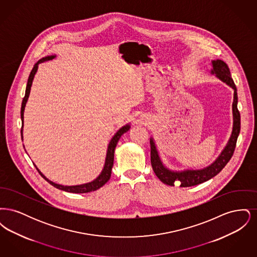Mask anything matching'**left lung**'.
Instances as JSON below:
<instances>
[{
	"label": "left lung",
	"mask_w": 257,
	"mask_h": 257,
	"mask_svg": "<svg viewBox=\"0 0 257 257\" xmlns=\"http://www.w3.org/2000/svg\"><path fill=\"white\" fill-rule=\"evenodd\" d=\"M212 69L211 74H214L221 82L225 83L234 90L232 103L233 125L232 132L226 146L222 149L218 158L206 168L200 170H185V171H171L168 169L160 158L159 152L155 145L154 139H150V153H151V166L156 176L164 184L174 186L175 183H180V187H191L203 183L213 178L220 172L232 157L236 142L240 133L241 117L237 108L238 95L237 88L233 82L231 74L227 64L220 60L211 61Z\"/></svg>",
	"instance_id": "1"
}]
</instances>
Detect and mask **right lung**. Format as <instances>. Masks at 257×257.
Here are the masks:
<instances>
[{
  "label": "right lung",
  "instance_id": "obj_1",
  "mask_svg": "<svg viewBox=\"0 0 257 257\" xmlns=\"http://www.w3.org/2000/svg\"><path fill=\"white\" fill-rule=\"evenodd\" d=\"M54 58H56V55H52V56H47L45 58H42L41 60L37 61V63L34 65V68L32 69L31 74L29 76L28 79V83H27V86H26V91H25V96L22 101V106H21V120H22V128H21V138L23 140V126H24V110L28 98L30 96V92H31V87L33 85V81L35 78V75L37 73V68H38V64L44 61H51ZM130 124H126L122 126L120 129H118V131L113 135V137L111 138V140L108 145V149H107V154H106V159H105V164L103 167V170L100 172V174L98 175L97 177L92 180L91 182H88L86 184H81V185H75V186H64V185H61V184L55 183L53 181L49 180L41 171L37 169V166L35 165V167L37 168V171L39 172V174L48 182L51 184L52 186H54L55 188L61 190V191H65L68 193H74V194H85V193H89V192H93L96 191L99 188H101L102 186H104L105 184L109 181L110 177V173H111V168L113 166V156H114V149L115 147L120 139V137L122 136L124 133H126L129 129H130Z\"/></svg>",
  "mask_w": 257,
  "mask_h": 257
}]
</instances>
